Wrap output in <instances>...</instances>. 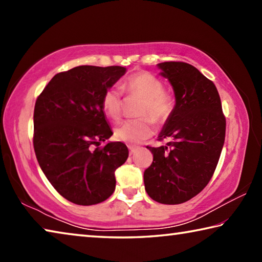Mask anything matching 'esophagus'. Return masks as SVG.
Returning <instances> with one entry per match:
<instances>
[{
	"label": "esophagus",
	"instance_id": "obj_1",
	"mask_svg": "<svg viewBox=\"0 0 262 262\" xmlns=\"http://www.w3.org/2000/svg\"><path fill=\"white\" fill-rule=\"evenodd\" d=\"M128 149H129V154L133 155V154H135V151H136V150L139 149V148L135 147V145H128Z\"/></svg>",
	"mask_w": 262,
	"mask_h": 262
}]
</instances>
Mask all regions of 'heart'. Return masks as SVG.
<instances>
[{
    "instance_id": "heart-1",
    "label": "heart",
    "mask_w": 262,
    "mask_h": 262,
    "mask_svg": "<svg viewBox=\"0 0 262 262\" xmlns=\"http://www.w3.org/2000/svg\"><path fill=\"white\" fill-rule=\"evenodd\" d=\"M123 86L129 96H136L142 98L139 115L140 119L128 120L115 127V139L129 144L140 143L148 139L154 133V123H162L166 121L174 107L173 97L164 91L162 81L152 74L141 72L132 75L127 78ZM101 107L104 113L112 120H118L121 117L122 96L118 86H112L103 96ZM150 117L152 118L149 119Z\"/></svg>"
}]
</instances>
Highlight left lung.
<instances>
[{"label":"left lung","instance_id":"8db88e82","mask_svg":"<svg viewBox=\"0 0 262 262\" xmlns=\"http://www.w3.org/2000/svg\"><path fill=\"white\" fill-rule=\"evenodd\" d=\"M159 75L174 92L173 111L159 133L166 145L149 148L152 164L144 171V187L152 200L179 205L209 183L225 139V118L215 84L185 62H162Z\"/></svg>","mask_w":262,"mask_h":262}]
</instances>
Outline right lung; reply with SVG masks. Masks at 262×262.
I'll return each instance as SVG.
<instances>
[{"label": "right lung", "instance_id": "add662e5", "mask_svg": "<svg viewBox=\"0 0 262 262\" xmlns=\"http://www.w3.org/2000/svg\"><path fill=\"white\" fill-rule=\"evenodd\" d=\"M125 67L79 66L59 73L34 106L33 147L43 174L59 194L79 206L97 205L115 189L114 172L128 158L101 107L103 96Z\"/></svg>", "mask_w": 262, "mask_h": 262}]
</instances>
